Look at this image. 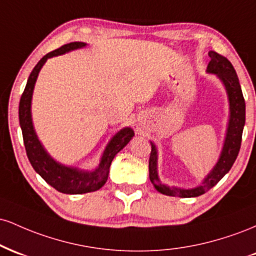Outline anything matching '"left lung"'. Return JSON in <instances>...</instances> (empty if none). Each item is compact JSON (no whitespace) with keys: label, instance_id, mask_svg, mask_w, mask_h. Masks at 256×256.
I'll return each instance as SVG.
<instances>
[{"label":"left lung","instance_id":"left-lung-1","mask_svg":"<svg viewBox=\"0 0 256 256\" xmlns=\"http://www.w3.org/2000/svg\"><path fill=\"white\" fill-rule=\"evenodd\" d=\"M208 55H210V61L208 64L207 71L219 76V78L225 85L226 90H228V100H230L231 116L222 156H220L213 171L208 174V177L204 179V182L200 186L190 190L168 188L161 184L158 180L156 173V148L152 143H150L152 152L150 156H149V178H150V182L155 186V189L164 195L177 196V198H196V196L207 192L224 177L226 173L230 171L240 152L243 126L246 122V102L242 89H240L238 77H237L232 64L225 56L216 52H210Z\"/></svg>","mask_w":256,"mask_h":256}]
</instances>
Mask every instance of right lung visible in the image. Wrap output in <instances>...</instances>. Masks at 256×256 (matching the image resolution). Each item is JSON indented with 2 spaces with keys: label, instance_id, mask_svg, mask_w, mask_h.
Segmentation results:
<instances>
[{
  "label": "right lung",
  "instance_id": "1",
  "mask_svg": "<svg viewBox=\"0 0 256 256\" xmlns=\"http://www.w3.org/2000/svg\"><path fill=\"white\" fill-rule=\"evenodd\" d=\"M84 46L85 43L82 42L68 43L44 55L38 61L34 68L32 70L19 104V122L20 126H22V138H24L25 150L32 167L46 183L52 185L58 192L64 194H74V195L76 194L96 192L100 188L104 186L108 178L110 166L114 156L130 142V140L134 134L130 128H122V131H119L116 136L112 138L110 144L107 146L104 152L98 168L94 172H82L74 168L58 165L46 154L43 146H40V140H37L34 126H32L30 108L32 91H34L38 72L42 68L48 58L56 56V55H61L66 52L73 50V49L82 48Z\"/></svg>",
  "mask_w": 256,
  "mask_h": 256
}]
</instances>
